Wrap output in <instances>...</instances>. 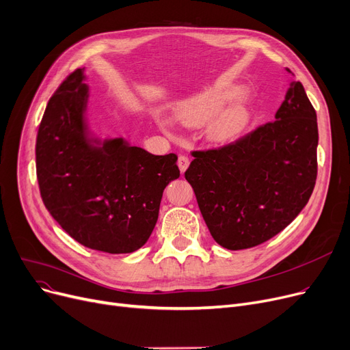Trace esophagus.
Segmentation results:
<instances>
[{
    "label": "esophagus",
    "instance_id": "esophagus-1",
    "mask_svg": "<svg viewBox=\"0 0 350 350\" xmlns=\"http://www.w3.org/2000/svg\"><path fill=\"white\" fill-rule=\"evenodd\" d=\"M189 158L188 157H185V155H180L179 158H178V166H179V170H180V172L184 174L187 170H188V166H189Z\"/></svg>",
    "mask_w": 350,
    "mask_h": 350
}]
</instances>
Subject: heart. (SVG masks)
Returning <instances> with one entry per match:
<instances>
[{"instance_id": "heart-1", "label": "heart", "mask_w": 350, "mask_h": 350, "mask_svg": "<svg viewBox=\"0 0 350 350\" xmlns=\"http://www.w3.org/2000/svg\"><path fill=\"white\" fill-rule=\"evenodd\" d=\"M239 94L241 88L238 85L230 84V82H219V84H215L182 101L175 108V118L178 122L189 128L205 125ZM247 118L249 113L245 101L242 98H238L213 120L211 119L213 121L208 126V134L213 141H229L241 134L247 124ZM161 125L165 129L170 128L168 122L165 121H162Z\"/></svg>"}]
</instances>
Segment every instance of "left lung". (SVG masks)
Masks as SVG:
<instances>
[{"instance_id":"left-lung-1","label":"left lung","mask_w":350,"mask_h":350,"mask_svg":"<svg viewBox=\"0 0 350 350\" xmlns=\"http://www.w3.org/2000/svg\"><path fill=\"white\" fill-rule=\"evenodd\" d=\"M318 139L316 111L293 81L275 121L235 142L192 151L185 178L212 238L239 251L284 230L313 192Z\"/></svg>"}]
</instances>
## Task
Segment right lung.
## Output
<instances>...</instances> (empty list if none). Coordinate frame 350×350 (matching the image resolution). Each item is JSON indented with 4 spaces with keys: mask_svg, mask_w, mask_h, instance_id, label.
<instances>
[{
    "mask_svg": "<svg viewBox=\"0 0 350 350\" xmlns=\"http://www.w3.org/2000/svg\"><path fill=\"white\" fill-rule=\"evenodd\" d=\"M84 78V68L70 74L45 108L36 145L41 198L81 245L131 254L152 234L163 189L179 178L178 157L90 137Z\"/></svg>",
    "mask_w": 350,
    "mask_h": 350,
    "instance_id": "add662e5",
    "label": "right lung"
}]
</instances>
